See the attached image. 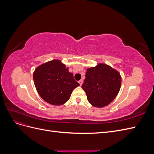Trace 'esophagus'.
I'll return each instance as SVG.
<instances>
[{
    "mask_svg": "<svg viewBox=\"0 0 154 154\" xmlns=\"http://www.w3.org/2000/svg\"><path fill=\"white\" fill-rule=\"evenodd\" d=\"M83 82V80H80V81H79V83H80V85H82Z\"/></svg>",
    "mask_w": 154,
    "mask_h": 154,
    "instance_id": "esophagus-1",
    "label": "esophagus"
}]
</instances>
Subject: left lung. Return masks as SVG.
<instances>
[{
  "label": "left lung",
  "instance_id": "8db88e82",
  "mask_svg": "<svg viewBox=\"0 0 154 154\" xmlns=\"http://www.w3.org/2000/svg\"><path fill=\"white\" fill-rule=\"evenodd\" d=\"M122 84L120 74L111 67L99 63L87 70L82 88L86 92L89 103L94 106L104 107L112 101Z\"/></svg>",
  "mask_w": 154,
  "mask_h": 154
}]
</instances>
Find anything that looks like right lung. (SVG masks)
<instances>
[{"label":"right lung","instance_id":"obj_1","mask_svg":"<svg viewBox=\"0 0 154 154\" xmlns=\"http://www.w3.org/2000/svg\"><path fill=\"white\" fill-rule=\"evenodd\" d=\"M36 91L44 101L53 105L67 101L72 91L80 85L60 60H53L37 67L33 73Z\"/></svg>","mask_w":154,"mask_h":154}]
</instances>
